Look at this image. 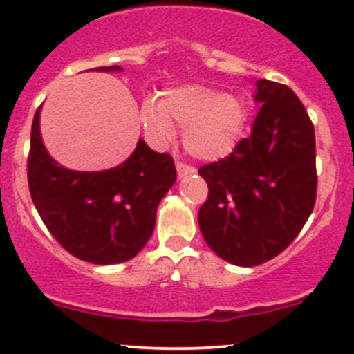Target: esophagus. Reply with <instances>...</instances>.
<instances>
[{
	"label": "esophagus",
	"instance_id": "1",
	"mask_svg": "<svg viewBox=\"0 0 354 354\" xmlns=\"http://www.w3.org/2000/svg\"><path fill=\"white\" fill-rule=\"evenodd\" d=\"M176 171H178V176L183 178V176H188V174H194L195 167L190 166V164L181 162V160H176Z\"/></svg>",
	"mask_w": 354,
	"mask_h": 354
}]
</instances>
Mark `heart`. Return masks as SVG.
Wrapping results in <instances>:
<instances>
[{
	"label": "heart",
	"mask_w": 354,
	"mask_h": 354,
	"mask_svg": "<svg viewBox=\"0 0 354 354\" xmlns=\"http://www.w3.org/2000/svg\"><path fill=\"white\" fill-rule=\"evenodd\" d=\"M248 109L238 95L202 85L167 91L159 102H145L142 123L156 144H167L173 123L183 128V144L192 156L216 160L227 156L243 135Z\"/></svg>",
	"instance_id": "b5f03b06"
}]
</instances>
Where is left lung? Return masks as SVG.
<instances>
[{
	"instance_id": "8db88e82",
	"label": "left lung",
	"mask_w": 354,
	"mask_h": 354,
	"mask_svg": "<svg viewBox=\"0 0 354 354\" xmlns=\"http://www.w3.org/2000/svg\"><path fill=\"white\" fill-rule=\"evenodd\" d=\"M252 133L230 156L203 164L209 195L198 210L203 240L226 262L255 267L298 236L317 198L315 130L288 85L257 80Z\"/></svg>"
}]
</instances>
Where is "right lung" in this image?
Instances as JSON below:
<instances>
[{
  "label": "right lung",
  "instance_id": "right-lung-1",
  "mask_svg": "<svg viewBox=\"0 0 354 354\" xmlns=\"http://www.w3.org/2000/svg\"><path fill=\"white\" fill-rule=\"evenodd\" d=\"M39 114L41 108L32 121L27 178L42 223L68 253L84 262L109 266L133 259L154 233L157 205L176 181L173 157L138 140L133 154L113 169L71 171L46 151Z\"/></svg>",
  "mask_w": 354,
  "mask_h": 354
}]
</instances>
